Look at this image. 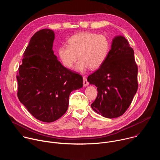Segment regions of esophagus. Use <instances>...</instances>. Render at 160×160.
Masks as SVG:
<instances>
[{
  "label": "esophagus",
  "instance_id": "esophagus-1",
  "mask_svg": "<svg viewBox=\"0 0 160 160\" xmlns=\"http://www.w3.org/2000/svg\"><path fill=\"white\" fill-rule=\"evenodd\" d=\"M83 86H84V87H86V86H87V85H88V82L87 81V80L86 77H83Z\"/></svg>",
  "mask_w": 160,
  "mask_h": 160
}]
</instances>
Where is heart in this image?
Segmentation results:
<instances>
[{"label": "heart", "mask_w": 160, "mask_h": 160, "mask_svg": "<svg viewBox=\"0 0 160 160\" xmlns=\"http://www.w3.org/2000/svg\"><path fill=\"white\" fill-rule=\"evenodd\" d=\"M68 44L58 48L59 58L64 67L71 69L78 58L77 69L81 72L88 68L98 69L106 61L110 48L109 39L105 35L90 32L71 36Z\"/></svg>", "instance_id": "obj_1"}]
</instances>
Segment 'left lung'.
Returning a JSON list of instances; mask_svg holds the SVG:
<instances>
[{"label": "left lung", "mask_w": 160, "mask_h": 160, "mask_svg": "<svg viewBox=\"0 0 160 160\" xmlns=\"http://www.w3.org/2000/svg\"><path fill=\"white\" fill-rule=\"evenodd\" d=\"M138 68L133 49L123 36L112 40L104 64L87 80L97 87L92 109L108 118L122 116L129 108L138 88Z\"/></svg>", "instance_id": "left-lung-1"}]
</instances>
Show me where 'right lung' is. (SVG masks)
<instances>
[{
  "mask_svg": "<svg viewBox=\"0 0 160 160\" xmlns=\"http://www.w3.org/2000/svg\"><path fill=\"white\" fill-rule=\"evenodd\" d=\"M50 29L31 38L16 75L18 98L37 120L52 122L66 112L72 91L83 87L82 77L63 66L52 50Z\"/></svg>",
  "mask_w": 160,
  "mask_h": 160,
  "instance_id": "obj_1",
  "label": "right lung"
}]
</instances>
